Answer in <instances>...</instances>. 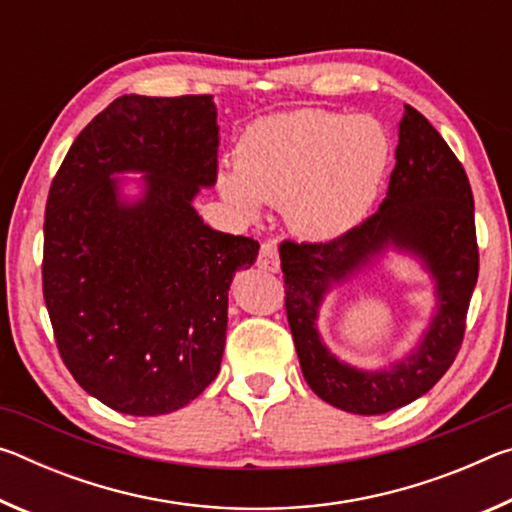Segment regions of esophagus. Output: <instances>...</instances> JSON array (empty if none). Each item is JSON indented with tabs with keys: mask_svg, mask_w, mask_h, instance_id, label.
Masks as SVG:
<instances>
[{
	"mask_svg": "<svg viewBox=\"0 0 512 512\" xmlns=\"http://www.w3.org/2000/svg\"><path fill=\"white\" fill-rule=\"evenodd\" d=\"M257 266L264 268V271H271V273L280 271V255H277V246L273 244V241H264L262 248H259Z\"/></svg>",
	"mask_w": 512,
	"mask_h": 512,
	"instance_id": "obj_1",
	"label": "esophagus"
}]
</instances>
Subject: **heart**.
<instances>
[{
    "label": "heart",
    "mask_w": 512,
    "mask_h": 512,
    "mask_svg": "<svg viewBox=\"0 0 512 512\" xmlns=\"http://www.w3.org/2000/svg\"><path fill=\"white\" fill-rule=\"evenodd\" d=\"M388 164L391 140L377 119L309 108L253 121L237 142L235 169H221L216 183L248 219L262 201L284 205L293 232L329 241L370 212Z\"/></svg>",
    "instance_id": "obj_1"
}]
</instances>
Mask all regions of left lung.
I'll return each instance as SVG.
<instances>
[{"mask_svg":"<svg viewBox=\"0 0 512 512\" xmlns=\"http://www.w3.org/2000/svg\"><path fill=\"white\" fill-rule=\"evenodd\" d=\"M395 169L384 203L343 237L325 244L282 241L284 307L302 375L320 400L357 415L400 409L431 391L452 366L479 277L474 198L463 164L418 110L404 106ZM393 245L420 256L437 280L439 309L418 349L388 371H359L319 341L324 293Z\"/></svg>","mask_w":512,"mask_h":512,"instance_id":"left-lung-1","label":"left lung"}]
</instances>
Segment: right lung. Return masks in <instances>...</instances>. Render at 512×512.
Returning <instances> with one entry per match:
<instances>
[{"label": "right lung", "mask_w": 512, "mask_h": 512, "mask_svg": "<svg viewBox=\"0 0 512 512\" xmlns=\"http://www.w3.org/2000/svg\"><path fill=\"white\" fill-rule=\"evenodd\" d=\"M210 94H124L67 151L45 210L42 293L60 359L83 391L128 415L183 409L219 375L228 289L259 244L194 210L216 183ZM144 172L126 202L117 172Z\"/></svg>", "instance_id": "right-lung-1"}]
</instances>
